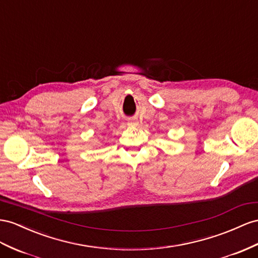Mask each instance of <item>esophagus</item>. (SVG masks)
<instances>
[{
    "label": "esophagus",
    "instance_id": "1",
    "mask_svg": "<svg viewBox=\"0 0 258 258\" xmlns=\"http://www.w3.org/2000/svg\"><path fill=\"white\" fill-rule=\"evenodd\" d=\"M137 124V122H135V121H130L128 122V125H136Z\"/></svg>",
    "mask_w": 258,
    "mask_h": 258
}]
</instances>
